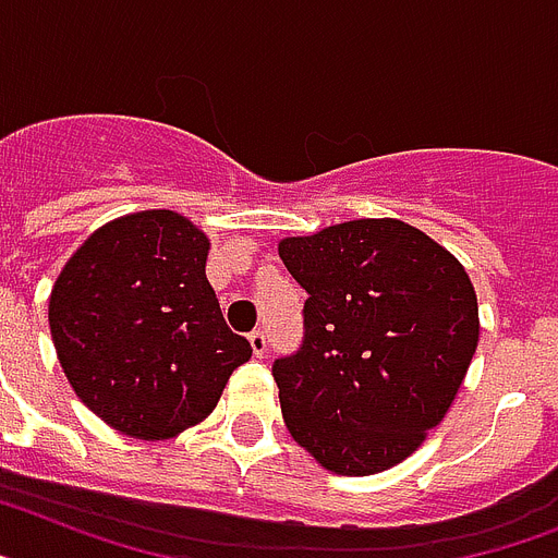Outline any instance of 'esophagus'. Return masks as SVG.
I'll return each instance as SVG.
<instances>
[{
	"mask_svg": "<svg viewBox=\"0 0 558 558\" xmlns=\"http://www.w3.org/2000/svg\"><path fill=\"white\" fill-rule=\"evenodd\" d=\"M247 339H251V348L256 356H265V353H268V336H265V330H253Z\"/></svg>",
	"mask_w": 558,
	"mask_h": 558,
	"instance_id": "esophagus-1",
	"label": "esophagus"
}]
</instances>
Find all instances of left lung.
Here are the masks:
<instances>
[{"instance_id": "left-lung-1", "label": "left lung", "mask_w": 558, "mask_h": 558, "mask_svg": "<svg viewBox=\"0 0 558 558\" xmlns=\"http://www.w3.org/2000/svg\"><path fill=\"white\" fill-rule=\"evenodd\" d=\"M307 290L305 342L276 359L290 436L330 473L404 462L439 425L478 344L471 276L402 219H353L279 242Z\"/></svg>"}]
</instances>
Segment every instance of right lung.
<instances>
[{
    "instance_id": "obj_1",
    "label": "right lung",
    "mask_w": 558,
    "mask_h": 558,
    "mask_svg": "<svg viewBox=\"0 0 558 558\" xmlns=\"http://www.w3.org/2000/svg\"><path fill=\"white\" fill-rule=\"evenodd\" d=\"M207 251L210 239L177 210H140L94 230L53 282L59 365L119 434L154 441L199 425L251 359L207 282Z\"/></svg>"
}]
</instances>
